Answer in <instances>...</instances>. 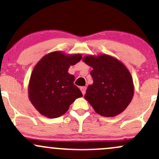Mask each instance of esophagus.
I'll return each instance as SVG.
<instances>
[{"instance_id":"34e87169","label":"esophagus","mask_w":159,"mask_h":159,"mask_svg":"<svg viewBox=\"0 0 159 159\" xmlns=\"http://www.w3.org/2000/svg\"><path fill=\"white\" fill-rule=\"evenodd\" d=\"M86 89H87L86 87H81V92H82L83 95H84L85 93H86Z\"/></svg>"}]
</instances>
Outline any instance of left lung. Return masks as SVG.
<instances>
[{
	"label": "left lung",
	"instance_id": "left-lung-1",
	"mask_svg": "<svg viewBox=\"0 0 159 159\" xmlns=\"http://www.w3.org/2000/svg\"><path fill=\"white\" fill-rule=\"evenodd\" d=\"M93 68V83L89 85L84 98L94 111L104 117H114L128 107L134 97L133 78L127 67L106 54L86 56L82 60Z\"/></svg>",
	"mask_w": 159,
	"mask_h": 159
}]
</instances>
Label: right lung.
Returning <instances> with one entry per match:
<instances>
[{"mask_svg":"<svg viewBox=\"0 0 159 159\" xmlns=\"http://www.w3.org/2000/svg\"><path fill=\"white\" fill-rule=\"evenodd\" d=\"M81 55H66L54 51L41 58L31 72L29 83V98L42 116L50 118L65 114L69 106L82 93L74 84L75 76L69 71L70 66L81 60Z\"/></svg>","mask_w":159,"mask_h":159,"instance_id":"obj_1","label":"right lung"}]
</instances>
